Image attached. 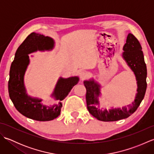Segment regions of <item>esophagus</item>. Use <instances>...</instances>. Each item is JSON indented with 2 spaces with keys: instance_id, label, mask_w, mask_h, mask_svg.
<instances>
[{
  "instance_id": "34e87169",
  "label": "esophagus",
  "mask_w": 154,
  "mask_h": 154,
  "mask_svg": "<svg viewBox=\"0 0 154 154\" xmlns=\"http://www.w3.org/2000/svg\"><path fill=\"white\" fill-rule=\"evenodd\" d=\"M79 74V76L81 77V79H82V80L84 79H85V78H87V73H86L85 71H80Z\"/></svg>"
}]
</instances>
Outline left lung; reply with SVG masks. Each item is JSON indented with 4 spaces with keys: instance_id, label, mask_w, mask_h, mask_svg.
Instances as JSON below:
<instances>
[{
    "instance_id": "8db88e82",
    "label": "left lung",
    "mask_w": 154,
    "mask_h": 154,
    "mask_svg": "<svg viewBox=\"0 0 154 154\" xmlns=\"http://www.w3.org/2000/svg\"><path fill=\"white\" fill-rule=\"evenodd\" d=\"M142 48L139 41L132 34H128L123 47L122 58L135 75L137 81V93L134 102L128 106L112 108L107 110L99 109L100 96V85L93 79L84 81L87 89L86 100L87 109L97 119L104 122H111L126 119L135 112L144 97L147 83V68Z\"/></svg>"
}]
</instances>
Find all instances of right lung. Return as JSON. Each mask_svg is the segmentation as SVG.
Returning a JSON list of instances; mask_svg holds the SVG:
<instances>
[{
	"instance_id": "obj_1",
	"label": "right lung",
	"mask_w": 154,
	"mask_h": 154,
	"mask_svg": "<svg viewBox=\"0 0 154 154\" xmlns=\"http://www.w3.org/2000/svg\"><path fill=\"white\" fill-rule=\"evenodd\" d=\"M54 45L55 42L51 38L32 32L17 49L11 64L8 81L10 98L20 113L34 120L50 121L56 119L61 112V101L79 80L77 76L67 79L60 77L51 94L60 102L53 106L44 105L42 99L28 95L24 81L25 72L30 63L28 54L37 51L52 50Z\"/></svg>"
}]
</instances>
